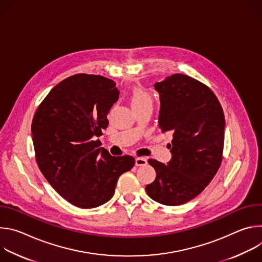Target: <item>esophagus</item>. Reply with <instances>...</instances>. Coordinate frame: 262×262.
<instances>
[{
	"instance_id": "34e87169",
	"label": "esophagus",
	"mask_w": 262,
	"mask_h": 262,
	"mask_svg": "<svg viewBox=\"0 0 262 262\" xmlns=\"http://www.w3.org/2000/svg\"><path fill=\"white\" fill-rule=\"evenodd\" d=\"M147 164V160L145 158H137L136 159V166L137 167H141V166H145Z\"/></svg>"
}]
</instances>
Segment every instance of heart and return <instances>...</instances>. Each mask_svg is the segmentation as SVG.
Returning <instances> with one entry per match:
<instances>
[{
  "instance_id": "heart-1",
  "label": "heart",
  "mask_w": 262,
  "mask_h": 262,
  "mask_svg": "<svg viewBox=\"0 0 262 262\" xmlns=\"http://www.w3.org/2000/svg\"><path fill=\"white\" fill-rule=\"evenodd\" d=\"M130 103L132 106H139L147 103H152V98L144 88L142 87H135L132 90L130 94Z\"/></svg>"
}]
</instances>
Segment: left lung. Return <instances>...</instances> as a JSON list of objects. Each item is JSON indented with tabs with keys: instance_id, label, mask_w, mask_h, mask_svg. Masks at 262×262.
<instances>
[{
	"instance_id": "1",
	"label": "left lung",
	"mask_w": 262,
	"mask_h": 262,
	"mask_svg": "<svg viewBox=\"0 0 262 262\" xmlns=\"http://www.w3.org/2000/svg\"><path fill=\"white\" fill-rule=\"evenodd\" d=\"M160 94L159 126L173 134L171 160H156L155 181L146 185L152 200L176 206L197 197L217 172L223 155L225 117L213 92L199 81L181 73L155 84Z\"/></svg>"
}]
</instances>
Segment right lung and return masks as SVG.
Wrapping results in <instances>:
<instances>
[{"label": "right lung", "instance_id": "obj_1", "mask_svg": "<svg viewBox=\"0 0 262 262\" xmlns=\"http://www.w3.org/2000/svg\"><path fill=\"white\" fill-rule=\"evenodd\" d=\"M119 98L116 83L94 74H74L55 86L37 108L32 138L38 167L66 201L81 208L107 202L118 178L135 159L112 157L96 137Z\"/></svg>", "mask_w": 262, "mask_h": 262}]
</instances>
